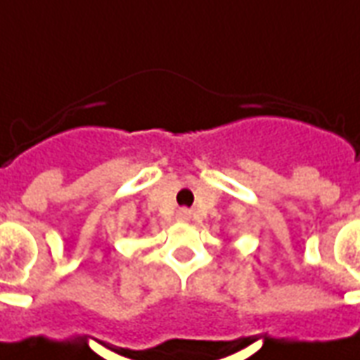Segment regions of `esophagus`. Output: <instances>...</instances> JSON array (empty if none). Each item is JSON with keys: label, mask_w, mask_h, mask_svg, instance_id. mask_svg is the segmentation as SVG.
<instances>
[{"label": "esophagus", "mask_w": 360, "mask_h": 360, "mask_svg": "<svg viewBox=\"0 0 360 360\" xmlns=\"http://www.w3.org/2000/svg\"><path fill=\"white\" fill-rule=\"evenodd\" d=\"M177 219H179V221H188V219H191V210L181 207V210L177 211Z\"/></svg>", "instance_id": "esophagus-1"}]
</instances>
